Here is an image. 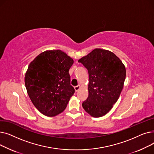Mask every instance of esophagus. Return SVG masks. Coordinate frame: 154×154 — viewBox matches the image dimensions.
Returning a JSON list of instances; mask_svg holds the SVG:
<instances>
[{"instance_id": "obj_1", "label": "esophagus", "mask_w": 154, "mask_h": 154, "mask_svg": "<svg viewBox=\"0 0 154 154\" xmlns=\"http://www.w3.org/2000/svg\"><path fill=\"white\" fill-rule=\"evenodd\" d=\"M80 85H78L77 86H75V87H74L75 92H77V91H78L80 89Z\"/></svg>"}]
</instances>
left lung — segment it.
Wrapping results in <instances>:
<instances>
[{
	"instance_id": "left-lung-1",
	"label": "left lung",
	"mask_w": 154,
	"mask_h": 154,
	"mask_svg": "<svg viewBox=\"0 0 154 154\" xmlns=\"http://www.w3.org/2000/svg\"><path fill=\"white\" fill-rule=\"evenodd\" d=\"M87 69L89 77L88 97L84 109L94 117H100L112 109L124 87L126 70L114 53L95 48L78 60Z\"/></svg>"
}]
</instances>
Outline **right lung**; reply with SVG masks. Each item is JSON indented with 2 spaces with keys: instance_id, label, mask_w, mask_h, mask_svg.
Here are the masks:
<instances>
[{
  "instance_id": "right-lung-1",
  "label": "right lung",
  "mask_w": 154,
  "mask_h": 154,
  "mask_svg": "<svg viewBox=\"0 0 154 154\" xmlns=\"http://www.w3.org/2000/svg\"><path fill=\"white\" fill-rule=\"evenodd\" d=\"M73 63L60 50L43 52L30 63L25 85L32 102L42 114L54 117L66 108L75 92L69 73Z\"/></svg>"
}]
</instances>
